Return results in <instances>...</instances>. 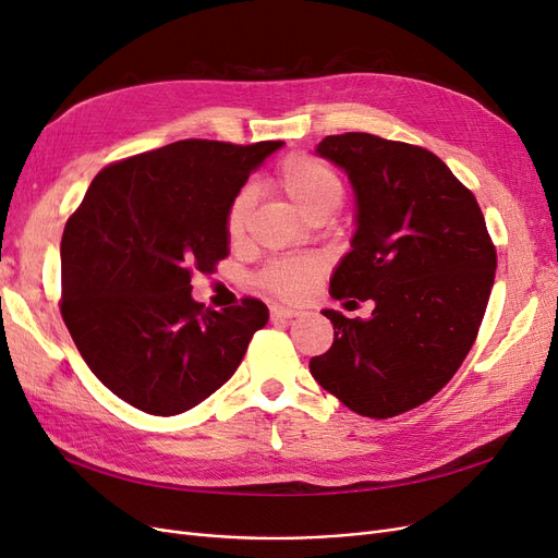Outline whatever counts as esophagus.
Here are the masks:
<instances>
[{
    "label": "esophagus",
    "mask_w": 558,
    "mask_h": 558,
    "mask_svg": "<svg viewBox=\"0 0 558 558\" xmlns=\"http://www.w3.org/2000/svg\"><path fill=\"white\" fill-rule=\"evenodd\" d=\"M300 314H302L300 310H291V307H283V305H272V307H269V316H272V320H291V318H295Z\"/></svg>",
    "instance_id": "1"
}]
</instances>
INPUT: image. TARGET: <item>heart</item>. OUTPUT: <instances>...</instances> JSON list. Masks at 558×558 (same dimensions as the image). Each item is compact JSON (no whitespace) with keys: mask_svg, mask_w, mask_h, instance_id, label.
I'll use <instances>...</instances> for the list:
<instances>
[{"mask_svg":"<svg viewBox=\"0 0 558 558\" xmlns=\"http://www.w3.org/2000/svg\"><path fill=\"white\" fill-rule=\"evenodd\" d=\"M275 185L291 199V205L307 218L332 216L344 199V183L328 165L312 156H289L275 174ZM253 207V191L244 189L232 199L226 214V232L230 242H240L248 214ZM316 272V263L307 260H277L265 269L263 283L269 291L283 298H298L307 291L310 279Z\"/></svg>","mask_w":558,"mask_h":558,"instance_id":"b5f03b06","label":"heart"}]
</instances>
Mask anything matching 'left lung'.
<instances>
[{"label": "left lung", "mask_w": 558, "mask_h": 558, "mask_svg": "<svg viewBox=\"0 0 558 558\" xmlns=\"http://www.w3.org/2000/svg\"><path fill=\"white\" fill-rule=\"evenodd\" d=\"M353 189L351 251L330 277L335 300H373L367 318L324 310L335 342L312 377L349 410L388 418L430 400L475 342L496 275L482 209L426 148L367 132L316 146ZM356 302V301H347Z\"/></svg>", "instance_id": "1"}]
</instances>
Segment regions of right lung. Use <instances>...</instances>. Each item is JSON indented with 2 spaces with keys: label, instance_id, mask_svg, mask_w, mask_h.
<instances>
[{
  "label": "right lung",
  "instance_id": "obj_1",
  "mask_svg": "<svg viewBox=\"0 0 558 558\" xmlns=\"http://www.w3.org/2000/svg\"><path fill=\"white\" fill-rule=\"evenodd\" d=\"M281 146L167 144L109 165L66 221L62 318L93 375L132 408L156 416L195 408L267 324L260 300L221 312L195 302L191 275L228 258L232 199Z\"/></svg>",
  "mask_w": 558,
  "mask_h": 558
}]
</instances>
